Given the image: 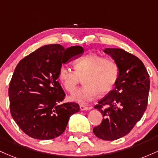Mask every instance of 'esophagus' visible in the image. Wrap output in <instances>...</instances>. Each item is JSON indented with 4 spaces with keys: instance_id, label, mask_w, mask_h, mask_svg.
Segmentation results:
<instances>
[{
    "instance_id": "esophagus-1",
    "label": "esophagus",
    "mask_w": 158,
    "mask_h": 158,
    "mask_svg": "<svg viewBox=\"0 0 158 158\" xmlns=\"http://www.w3.org/2000/svg\"><path fill=\"white\" fill-rule=\"evenodd\" d=\"M80 109H81V110H87L91 109V107H86V106L84 105V104H80Z\"/></svg>"
}]
</instances>
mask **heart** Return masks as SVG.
Segmentation results:
<instances>
[{
    "label": "heart",
    "mask_w": 158,
    "mask_h": 158,
    "mask_svg": "<svg viewBox=\"0 0 158 158\" xmlns=\"http://www.w3.org/2000/svg\"><path fill=\"white\" fill-rule=\"evenodd\" d=\"M74 71L62 65L58 72V80L69 93L75 90L81 78L84 85L70 96L74 102L85 103L92 100L98 93H109L116 84L118 76L117 63L110 57H102L95 53H89L74 63Z\"/></svg>",
    "instance_id": "b5f03b06"
}]
</instances>
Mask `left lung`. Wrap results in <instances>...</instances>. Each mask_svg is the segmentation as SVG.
<instances>
[{
    "mask_svg": "<svg viewBox=\"0 0 158 158\" xmlns=\"http://www.w3.org/2000/svg\"><path fill=\"white\" fill-rule=\"evenodd\" d=\"M118 66L115 89L95 106L103 115L102 123L93 128L99 139L115 140L125 136L141 119L148 104L149 74L143 62L120 48H106Z\"/></svg>",
    "mask_w": 158,
    "mask_h": 158,
    "instance_id": "1",
    "label": "left lung"
}]
</instances>
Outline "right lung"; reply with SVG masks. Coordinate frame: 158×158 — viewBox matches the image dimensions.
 <instances>
[{"mask_svg":"<svg viewBox=\"0 0 158 158\" xmlns=\"http://www.w3.org/2000/svg\"><path fill=\"white\" fill-rule=\"evenodd\" d=\"M84 52L81 46L65 49L59 44L40 48L18 63L9 86L10 113L27 135L51 139L65 131L70 116L80 110L77 103L60 104L65 94L58 72Z\"/></svg>","mask_w":158,"mask_h":158,"instance_id":"1","label":"right lung"}]
</instances>
